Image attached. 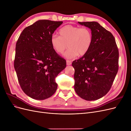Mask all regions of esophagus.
Returning a JSON list of instances; mask_svg holds the SVG:
<instances>
[{
    "label": "esophagus",
    "mask_w": 131,
    "mask_h": 131,
    "mask_svg": "<svg viewBox=\"0 0 131 131\" xmlns=\"http://www.w3.org/2000/svg\"><path fill=\"white\" fill-rule=\"evenodd\" d=\"M66 62H67V65L69 66V65L72 64V62H71L70 61H69V60H67Z\"/></svg>",
    "instance_id": "1"
}]
</instances>
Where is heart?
Returning <instances> with one entry per match:
<instances>
[{"label": "heart", "mask_w": 131, "mask_h": 131, "mask_svg": "<svg viewBox=\"0 0 131 131\" xmlns=\"http://www.w3.org/2000/svg\"><path fill=\"white\" fill-rule=\"evenodd\" d=\"M58 33L59 36L51 35V45L55 52L59 54L64 52L68 46L69 49L64 53L67 58H72L78 54L84 56L92 45V33L88 27L67 25L59 29Z\"/></svg>", "instance_id": "obj_1"}]
</instances>
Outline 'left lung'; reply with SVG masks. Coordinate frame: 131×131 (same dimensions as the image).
Wrapping results in <instances>:
<instances>
[{"label":"left lung","mask_w":131,"mask_h":131,"mask_svg":"<svg viewBox=\"0 0 131 131\" xmlns=\"http://www.w3.org/2000/svg\"><path fill=\"white\" fill-rule=\"evenodd\" d=\"M92 31L93 41L86 54L72 63L74 89L86 101L97 100L111 89L118 69V50L113 34L96 22H79Z\"/></svg>","instance_id":"obj_1"}]
</instances>
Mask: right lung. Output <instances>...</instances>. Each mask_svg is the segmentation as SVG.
<instances>
[{
  "instance_id": "obj_1",
  "label": "right lung",
  "mask_w": 131,
  "mask_h": 131,
  "mask_svg": "<svg viewBox=\"0 0 131 131\" xmlns=\"http://www.w3.org/2000/svg\"><path fill=\"white\" fill-rule=\"evenodd\" d=\"M62 21L42 19L23 29L16 44L14 68L21 88L27 96L43 100L57 88L55 78L66 61L52 49L50 38Z\"/></svg>"
}]
</instances>
